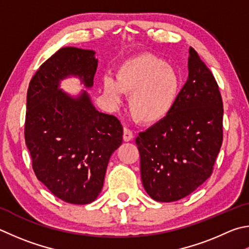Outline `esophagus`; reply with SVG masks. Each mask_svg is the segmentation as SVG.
<instances>
[{
    "mask_svg": "<svg viewBox=\"0 0 249 249\" xmlns=\"http://www.w3.org/2000/svg\"><path fill=\"white\" fill-rule=\"evenodd\" d=\"M134 137V134H133V130H130L127 127H124V133H123V139L125 142H129V140H132Z\"/></svg>",
    "mask_w": 249,
    "mask_h": 249,
    "instance_id": "34e87169",
    "label": "esophagus"
}]
</instances>
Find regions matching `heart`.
I'll return each mask as SVG.
<instances>
[{"label": "heart", "mask_w": 249, "mask_h": 249, "mask_svg": "<svg viewBox=\"0 0 249 249\" xmlns=\"http://www.w3.org/2000/svg\"><path fill=\"white\" fill-rule=\"evenodd\" d=\"M180 78L173 67L151 54L128 58L116 71V81L107 77L105 92L119 101L130 94L129 111L142 123H156L168 114L178 96Z\"/></svg>", "instance_id": "b5f03b06"}]
</instances>
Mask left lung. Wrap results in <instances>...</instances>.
Returning a JSON list of instances; mask_svg holds the SVG:
<instances>
[{
	"label": "left lung",
	"mask_w": 249,
	"mask_h": 249,
	"mask_svg": "<svg viewBox=\"0 0 249 249\" xmlns=\"http://www.w3.org/2000/svg\"><path fill=\"white\" fill-rule=\"evenodd\" d=\"M188 71L171 111L136 138L142 185L157 201H176L196 191L211 176L222 144L219 86L193 48Z\"/></svg>",
	"instance_id": "obj_1"
}]
</instances>
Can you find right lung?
<instances>
[{
	"instance_id": "1",
	"label": "right lung",
	"mask_w": 249,
	"mask_h": 249,
	"mask_svg": "<svg viewBox=\"0 0 249 249\" xmlns=\"http://www.w3.org/2000/svg\"><path fill=\"white\" fill-rule=\"evenodd\" d=\"M97 65L91 50L62 48L39 67L27 91L25 142L35 174L54 196L74 205L98 197L123 140L121 122L94 109L86 91L73 99L58 89L69 75L91 87Z\"/></svg>"
}]
</instances>
